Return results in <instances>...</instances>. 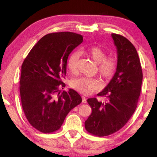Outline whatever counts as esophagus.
<instances>
[{
    "label": "esophagus",
    "mask_w": 157,
    "mask_h": 157,
    "mask_svg": "<svg viewBox=\"0 0 157 157\" xmlns=\"http://www.w3.org/2000/svg\"><path fill=\"white\" fill-rule=\"evenodd\" d=\"M82 102L83 103H86V97L84 96V95H82Z\"/></svg>",
    "instance_id": "1"
}]
</instances>
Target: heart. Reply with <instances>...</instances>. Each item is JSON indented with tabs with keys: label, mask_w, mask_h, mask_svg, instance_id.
<instances>
[{
	"label": "heart",
	"mask_w": 157,
	"mask_h": 157,
	"mask_svg": "<svg viewBox=\"0 0 157 157\" xmlns=\"http://www.w3.org/2000/svg\"><path fill=\"white\" fill-rule=\"evenodd\" d=\"M83 51L97 63L98 72L105 80H109L113 78L118 66V62L115 57H106L105 52L98 46L87 48L84 49ZM79 56L78 52H73L69 56L67 61V67L71 72L75 73L76 71ZM100 85V82L97 79L87 77H79L71 82L73 88L85 95H89L96 91L99 89Z\"/></svg>",
	"instance_id": "1"
}]
</instances>
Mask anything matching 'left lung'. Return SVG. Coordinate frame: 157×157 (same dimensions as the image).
I'll list each match as a JSON object with an SVG mask.
<instances>
[{
  "instance_id": "8db88e82",
  "label": "left lung",
  "mask_w": 157,
  "mask_h": 157,
  "mask_svg": "<svg viewBox=\"0 0 157 157\" xmlns=\"http://www.w3.org/2000/svg\"><path fill=\"white\" fill-rule=\"evenodd\" d=\"M111 36L118 66L109 83L98 94L106 100H87L92 112L85 121V129L97 136H109L125 125L136 110L141 89L143 72L136 48L123 36L113 33Z\"/></svg>"
}]
</instances>
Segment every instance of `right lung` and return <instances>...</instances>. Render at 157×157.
Instances as JSON below:
<instances>
[{
	"mask_svg": "<svg viewBox=\"0 0 157 157\" xmlns=\"http://www.w3.org/2000/svg\"><path fill=\"white\" fill-rule=\"evenodd\" d=\"M82 41L81 34L71 32L48 34L34 45L21 66V105L29 123L39 132L57 131L70 111L82 102L75 90L60 94V89L66 86L62 79L69 55Z\"/></svg>",
	"mask_w": 157,
	"mask_h": 157,
	"instance_id": "right-lung-1",
	"label": "right lung"
}]
</instances>
